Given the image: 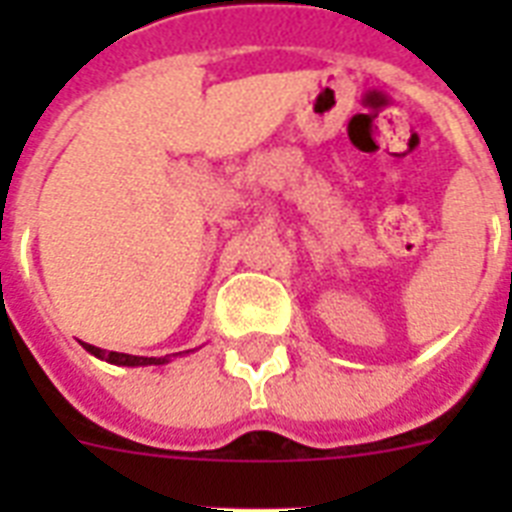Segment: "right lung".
Instances as JSON below:
<instances>
[{"label":"right lung","instance_id":"obj_1","mask_svg":"<svg viewBox=\"0 0 512 512\" xmlns=\"http://www.w3.org/2000/svg\"><path fill=\"white\" fill-rule=\"evenodd\" d=\"M84 350L87 353H92L95 358H100V361H108V364H116V366H162V364H170L172 358L180 356V353H172V356H130V353H116V350H100L95 348V345H90V342H82ZM188 353V350H185Z\"/></svg>","mask_w":512,"mask_h":512}]
</instances>
